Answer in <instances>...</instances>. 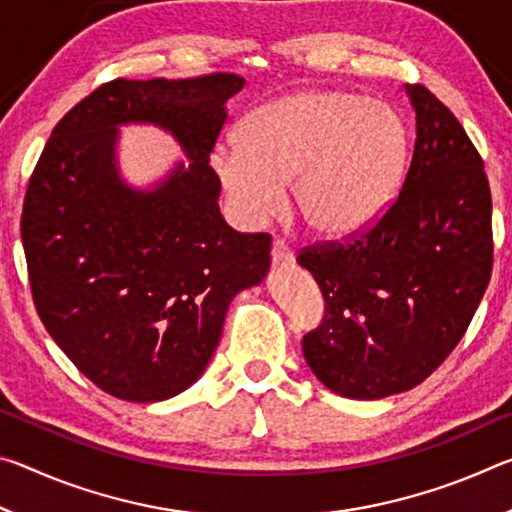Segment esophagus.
<instances>
[{
    "mask_svg": "<svg viewBox=\"0 0 512 512\" xmlns=\"http://www.w3.org/2000/svg\"><path fill=\"white\" fill-rule=\"evenodd\" d=\"M271 257H273V264L287 266L293 262V250L284 239H275L273 248H271Z\"/></svg>",
    "mask_w": 512,
    "mask_h": 512,
    "instance_id": "1",
    "label": "esophagus"
}]
</instances>
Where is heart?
Returning <instances> with one entry per match:
<instances>
[{
	"instance_id": "1",
	"label": "heart",
	"mask_w": 512,
	"mask_h": 512,
	"mask_svg": "<svg viewBox=\"0 0 512 512\" xmlns=\"http://www.w3.org/2000/svg\"><path fill=\"white\" fill-rule=\"evenodd\" d=\"M241 140L212 151V167L235 210L266 223L287 207L309 230L348 237L386 210L406 160V126L384 101L341 90H305L268 101L244 119Z\"/></svg>"
}]
</instances>
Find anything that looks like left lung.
<instances>
[{
	"mask_svg": "<svg viewBox=\"0 0 512 512\" xmlns=\"http://www.w3.org/2000/svg\"><path fill=\"white\" fill-rule=\"evenodd\" d=\"M415 144L400 194L363 232L302 248L325 298L302 352L329 391L379 400L422 384L463 339L492 275V196L461 121L406 85Z\"/></svg>",
	"mask_w": 512,
	"mask_h": 512,
	"instance_id": "obj_1",
	"label": "left lung"
}]
</instances>
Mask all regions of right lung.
<instances>
[{"instance_id":"1","label":"right lung","mask_w":512,"mask_h":512,"mask_svg":"<svg viewBox=\"0 0 512 512\" xmlns=\"http://www.w3.org/2000/svg\"><path fill=\"white\" fill-rule=\"evenodd\" d=\"M237 74L99 85L58 121L22 205L33 305L51 339L103 393L160 402L203 375L230 300L262 282L271 235L219 212L210 155ZM167 127L193 160L153 193L116 176V126Z\"/></svg>"}]
</instances>
